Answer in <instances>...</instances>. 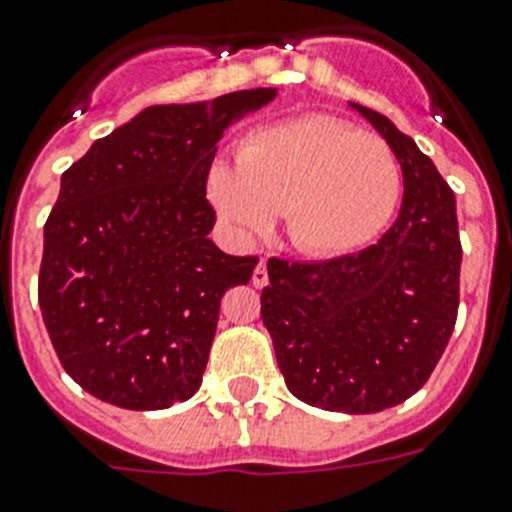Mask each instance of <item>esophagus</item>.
I'll use <instances>...</instances> for the list:
<instances>
[{
  "label": "esophagus",
  "mask_w": 512,
  "mask_h": 512,
  "mask_svg": "<svg viewBox=\"0 0 512 512\" xmlns=\"http://www.w3.org/2000/svg\"><path fill=\"white\" fill-rule=\"evenodd\" d=\"M269 284V271H266V261H259V266L253 269V287H266Z\"/></svg>",
  "instance_id": "obj_1"
}]
</instances>
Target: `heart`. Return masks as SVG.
Returning a JSON list of instances; mask_svg holds the SVG:
<instances>
[{
  "mask_svg": "<svg viewBox=\"0 0 512 512\" xmlns=\"http://www.w3.org/2000/svg\"><path fill=\"white\" fill-rule=\"evenodd\" d=\"M207 192L235 230L266 233L284 212L297 251L336 259L387 228L400 205L402 171L377 135L338 117L305 115L248 133L238 166H212Z\"/></svg>",
  "mask_w": 512,
  "mask_h": 512,
  "instance_id": "obj_1",
  "label": "heart"
}]
</instances>
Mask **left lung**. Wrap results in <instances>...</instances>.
Here are the masks:
<instances>
[{
	"label": "left lung",
	"mask_w": 512,
	"mask_h": 512,
	"mask_svg": "<svg viewBox=\"0 0 512 512\" xmlns=\"http://www.w3.org/2000/svg\"><path fill=\"white\" fill-rule=\"evenodd\" d=\"M397 156L402 207L374 246L330 261H269L261 320L289 392L312 408L366 415L428 382L459 312L454 192L413 138L351 104Z\"/></svg>",
	"instance_id": "left-lung-1"
}]
</instances>
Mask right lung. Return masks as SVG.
Listing matches in <instances>:
<instances>
[{
    "label": "right lung",
    "instance_id": "1",
    "mask_svg": "<svg viewBox=\"0 0 512 512\" xmlns=\"http://www.w3.org/2000/svg\"><path fill=\"white\" fill-rule=\"evenodd\" d=\"M274 94L156 104L63 171L38 302L61 366L97 400L164 410L200 390L220 300L259 264L207 238V174L230 122Z\"/></svg>",
    "mask_w": 512,
    "mask_h": 512
}]
</instances>
